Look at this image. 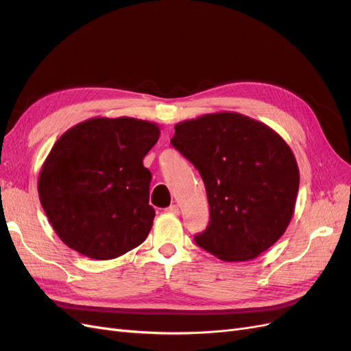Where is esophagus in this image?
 Segmentation results:
<instances>
[{
  "instance_id": "34e87169",
  "label": "esophagus",
  "mask_w": 351,
  "mask_h": 351,
  "mask_svg": "<svg viewBox=\"0 0 351 351\" xmlns=\"http://www.w3.org/2000/svg\"><path fill=\"white\" fill-rule=\"evenodd\" d=\"M167 212H168V214L178 215V214H180V209H178V206H177V205H171V206H168V208H167Z\"/></svg>"
}]
</instances>
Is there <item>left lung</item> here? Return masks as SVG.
<instances>
[{"mask_svg": "<svg viewBox=\"0 0 351 351\" xmlns=\"http://www.w3.org/2000/svg\"><path fill=\"white\" fill-rule=\"evenodd\" d=\"M171 145L205 183L209 226L197 246L226 262L268 250L289 227L299 192L295 156L269 125L222 111L174 125Z\"/></svg>", "mask_w": 351, "mask_h": 351, "instance_id": "obj_1", "label": "left lung"}]
</instances>
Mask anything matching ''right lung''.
I'll list each match as a JSON object with an SVG mask.
<instances>
[{
	"label": "right lung",
	"mask_w": 351,
	"mask_h": 351,
	"mask_svg": "<svg viewBox=\"0 0 351 351\" xmlns=\"http://www.w3.org/2000/svg\"><path fill=\"white\" fill-rule=\"evenodd\" d=\"M159 125L133 117H93L52 146L38 178L40 205L61 241L90 259L121 256L154 224L145 155Z\"/></svg>",
	"instance_id": "obj_1"
}]
</instances>
